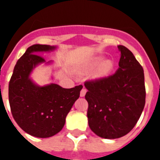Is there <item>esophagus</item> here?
Here are the masks:
<instances>
[{
  "label": "esophagus",
  "mask_w": 160,
  "mask_h": 160,
  "mask_svg": "<svg viewBox=\"0 0 160 160\" xmlns=\"http://www.w3.org/2000/svg\"><path fill=\"white\" fill-rule=\"evenodd\" d=\"M86 94H87V89L82 88V90L81 92H80V96H81V97H84V96L86 95Z\"/></svg>",
  "instance_id": "obj_1"
}]
</instances>
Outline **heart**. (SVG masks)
I'll return each instance as SVG.
<instances>
[{
    "label": "heart",
    "mask_w": 160,
    "mask_h": 160,
    "mask_svg": "<svg viewBox=\"0 0 160 160\" xmlns=\"http://www.w3.org/2000/svg\"><path fill=\"white\" fill-rule=\"evenodd\" d=\"M104 59L105 57L103 55H97L91 58L85 65V70L91 71L97 68L94 71V76L96 78L107 77L114 70V64L113 61L109 59L104 60Z\"/></svg>",
    "instance_id": "heart-1"
}]
</instances>
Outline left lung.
<instances>
[{"label": "left lung", "instance_id": "left-lung-1", "mask_svg": "<svg viewBox=\"0 0 160 160\" xmlns=\"http://www.w3.org/2000/svg\"><path fill=\"white\" fill-rule=\"evenodd\" d=\"M118 69L113 75L85 82L88 90L89 127L98 136L114 139L129 133L143 111L146 98L143 69L123 46Z\"/></svg>", "mask_w": 160, "mask_h": 160}]
</instances>
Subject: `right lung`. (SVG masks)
Returning a JSON list of instances; mask_svg holds the SVG:
<instances>
[{"mask_svg":"<svg viewBox=\"0 0 160 160\" xmlns=\"http://www.w3.org/2000/svg\"><path fill=\"white\" fill-rule=\"evenodd\" d=\"M58 46L33 45L17 62L8 84V100L11 112L24 131L38 138H49L62 129L66 118L79 98L82 86L62 88L56 83L39 86L31 73L46 62L41 53L54 51ZM52 79L53 77L51 78Z\"/></svg>","mask_w":160,"mask_h":160,"instance_id":"1","label":"right lung"}]
</instances>
